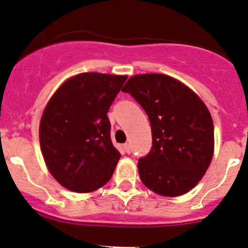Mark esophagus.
Listing matches in <instances>:
<instances>
[{
    "mask_svg": "<svg viewBox=\"0 0 248 248\" xmlns=\"http://www.w3.org/2000/svg\"><path fill=\"white\" fill-rule=\"evenodd\" d=\"M124 151H126L127 153H131V152H132L131 145H129V144H124Z\"/></svg>",
    "mask_w": 248,
    "mask_h": 248,
    "instance_id": "34e87169",
    "label": "esophagus"
}]
</instances>
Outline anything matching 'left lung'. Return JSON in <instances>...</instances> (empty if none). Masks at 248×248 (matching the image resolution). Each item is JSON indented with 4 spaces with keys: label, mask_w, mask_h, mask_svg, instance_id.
Segmentation results:
<instances>
[{
    "label": "left lung",
    "mask_w": 248,
    "mask_h": 248,
    "mask_svg": "<svg viewBox=\"0 0 248 248\" xmlns=\"http://www.w3.org/2000/svg\"><path fill=\"white\" fill-rule=\"evenodd\" d=\"M137 101L152 129V147L138 161L140 178L163 196H181L204 176L214 152L209 110L192 90L160 74L137 75L122 89Z\"/></svg>",
    "instance_id": "1"
}]
</instances>
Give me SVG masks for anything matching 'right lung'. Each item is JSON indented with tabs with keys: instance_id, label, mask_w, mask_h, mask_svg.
Instances as JSON below:
<instances>
[{
	"instance_id": "obj_1",
	"label": "right lung",
	"mask_w": 248,
	"mask_h": 248,
	"mask_svg": "<svg viewBox=\"0 0 248 248\" xmlns=\"http://www.w3.org/2000/svg\"><path fill=\"white\" fill-rule=\"evenodd\" d=\"M126 76L88 72L67 79L40 121V146L52 176L66 189L90 192L113 176L119 151L107 113Z\"/></svg>"
}]
</instances>
